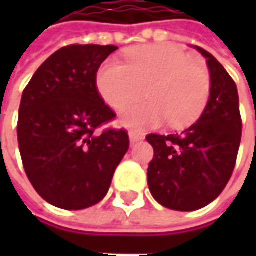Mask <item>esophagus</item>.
<instances>
[{"instance_id": "esophagus-1", "label": "esophagus", "mask_w": 256, "mask_h": 256, "mask_svg": "<svg viewBox=\"0 0 256 256\" xmlns=\"http://www.w3.org/2000/svg\"><path fill=\"white\" fill-rule=\"evenodd\" d=\"M128 138H130V142H132V144L139 142V140H142V139H144V136H142V134H139V133H136V132H128Z\"/></svg>"}]
</instances>
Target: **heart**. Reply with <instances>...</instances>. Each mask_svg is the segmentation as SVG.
I'll use <instances>...</instances> for the list:
<instances>
[{
  "label": "heart",
  "instance_id": "obj_1",
  "mask_svg": "<svg viewBox=\"0 0 256 256\" xmlns=\"http://www.w3.org/2000/svg\"><path fill=\"white\" fill-rule=\"evenodd\" d=\"M99 93L114 110L138 100L147 88L148 100L128 107L120 123L128 128H157L163 122L182 128L200 118L210 98L206 68L172 46H145L128 52L126 64L106 60L96 78Z\"/></svg>",
  "mask_w": 256,
  "mask_h": 256
}]
</instances>
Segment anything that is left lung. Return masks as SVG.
I'll use <instances>...</instances> for the list:
<instances>
[{
  "label": "left lung",
  "instance_id": "left-lung-1",
  "mask_svg": "<svg viewBox=\"0 0 256 256\" xmlns=\"http://www.w3.org/2000/svg\"><path fill=\"white\" fill-rule=\"evenodd\" d=\"M210 98L202 117L180 134L151 133L148 186L164 208L191 212L212 203L228 184L242 139L238 93L226 68L206 50Z\"/></svg>",
  "mask_w": 256,
  "mask_h": 256
}]
</instances>
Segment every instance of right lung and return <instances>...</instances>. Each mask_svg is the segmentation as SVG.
<instances>
[{"mask_svg":"<svg viewBox=\"0 0 256 256\" xmlns=\"http://www.w3.org/2000/svg\"><path fill=\"white\" fill-rule=\"evenodd\" d=\"M116 46L71 44L53 53L24 90L18 140L28 179L50 204L80 210L108 192L128 150L124 128H98L116 112L104 102L96 76Z\"/></svg>","mask_w":256,"mask_h":256,"instance_id":"obj_1","label":"right lung"}]
</instances>
